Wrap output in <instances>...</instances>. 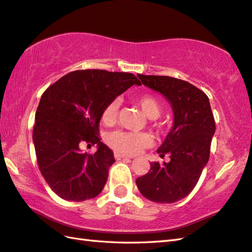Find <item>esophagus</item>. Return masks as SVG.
Segmentation results:
<instances>
[{
  "label": "esophagus",
  "mask_w": 252,
  "mask_h": 252,
  "mask_svg": "<svg viewBox=\"0 0 252 252\" xmlns=\"http://www.w3.org/2000/svg\"><path fill=\"white\" fill-rule=\"evenodd\" d=\"M115 158L116 159H131L132 157H129V156H126V155H123V154H121V153H118V152H116L115 153Z\"/></svg>",
  "instance_id": "34e87169"
}]
</instances>
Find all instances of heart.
I'll list each match as a JSON object with an SVG mask.
<instances>
[{
    "mask_svg": "<svg viewBox=\"0 0 252 252\" xmlns=\"http://www.w3.org/2000/svg\"><path fill=\"white\" fill-rule=\"evenodd\" d=\"M137 103H139L146 117L151 118V119H156V118L159 117L161 106L155 97L151 95H143L137 98ZM118 110H119L118 100L110 101L102 111V122L105 125H112L113 122H116ZM107 143L112 149L123 153V154L134 155L140 153L145 147H149L152 144V139L147 133L115 131L108 134Z\"/></svg>",
    "mask_w": 252,
    "mask_h": 252,
    "instance_id": "heart-1",
    "label": "heart"
}]
</instances>
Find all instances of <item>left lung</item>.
Returning <instances> with one entry per match:
<instances>
[{
    "instance_id": "1",
    "label": "left lung",
    "mask_w": 252,
    "mask_h": 252,
    "mask_svg": "<svg viewBox=\"0 0 252 252\" xmlns=\"http://www.w3.org/2000/svg\"><path fill=\"white\" fill-rule=\"evenodd\" d=\"M143 85L161 94L172 108L174 125L157 153L169 162H151L146 175L136 179L142 195L156 203L186 198L198 184L209 161L215 121L210 100L192 84L170 76L139 74Z\"/></svg>"
}]
</instances>
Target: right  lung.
I'll return each instance as SVG.
<instances>
[{"label":"right lung","mask_w":252,"mask_h":252,"mask_svg":"<svg viewBox=\"0 0 252 252\" xmlns=\"http://www.w3.org/2000/svg\"><path fill=\"white\" fill-rule=\"evenodd\" d=\"M133 85L141 82L131 73L81 70L64 75L42 94L32 141L41 175L60 198L81 202L102 191L116 161L100 142L102 111ZM84 142L97 145L95 155L81 152Z\"/></svg>","instance_id":"add662e5"}]
</instances>
